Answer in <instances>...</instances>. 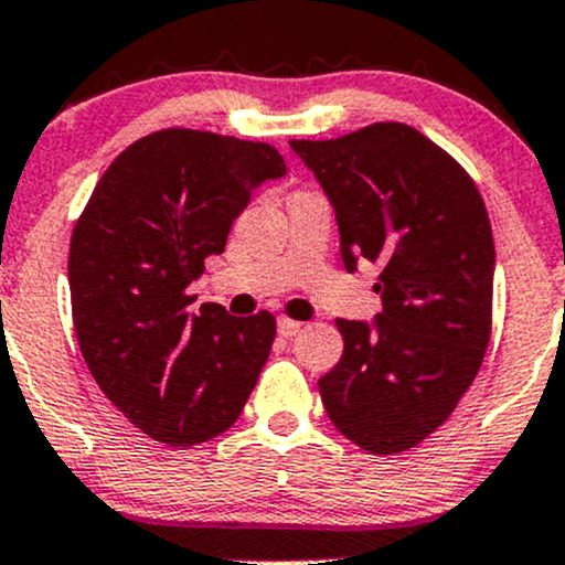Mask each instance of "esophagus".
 Masks as SVG:
<instances>
[{"instance_id":"esophagus-1","label":"esophagus","mask_w":565,"mask_h":565,"mask_svg":"<svg viewBox=\"0 0 565 565\" xmlns=\"http://www.w3.org/2000/svg\"><path fill=\"white\" fill-rule=\"evenodd\" d=\"M277 331H280V337H285V339H290V337H296V333L301 331V323L299 320H294V318H277Z\"/></svg>"}]
</instances>
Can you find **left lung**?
Segmentation results:
<instances>
[{"label":"left lung","mask_w":565,"mask_h":565,"mask_svg":"<svg viewBox=\"0 0 565 565\" xmlns=\"http://www.w3.org/2000/svg\"><path fill=\"white\" fill-rule=\"evenodd\" d=\"M337 210L342 258L382 264L369 329L337 320L342 361L318 382L339 434L396 455L445 426L493 331V232L471 174L412 126L290 139Z\"/></svg>","instance_id":"obj_1"}]
</instances>
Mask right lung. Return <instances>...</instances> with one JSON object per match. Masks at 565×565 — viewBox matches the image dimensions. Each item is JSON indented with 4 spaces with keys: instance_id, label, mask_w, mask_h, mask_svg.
Here are the masks:
<instances>
[{
    "instance_id": "add662e5",
    "label": "right lung",
    "mask_w": 565,
    "mask_h": 565,
    "mask_svg": "<svg viewBox=\"0 0 565 565\" xmlns=\"http://www.w3.org/2000/svg\"><path fill=\"white\" fill-rule=\"evenodd\" d=\"M282 174L269 142L161 129L107 167L72 228V323L90 377L161 445L232 428L271 353L275 315H193L188 285L223 253L253 191Z\"/></svg>"
}]
</instances>
